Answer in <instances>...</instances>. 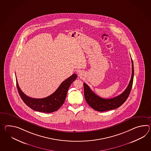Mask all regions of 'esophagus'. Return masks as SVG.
<instances>
[{
  "label": "esophagus",
  "instance_id": "obj_1",
  "mask_svg": "<svg viewBox=\"0 0 151 151\" xmlns=\"http://www.w3.org/2000/svg\"><path fill=\"white\" fill-rule=\"evenodd\" d=\"M78 76H80V77H82L83 75V73L82 72V71H79L78 73Z\"/></svg>",
  "mask_w": 151,
  "mask_h": 151
}]
</instances>
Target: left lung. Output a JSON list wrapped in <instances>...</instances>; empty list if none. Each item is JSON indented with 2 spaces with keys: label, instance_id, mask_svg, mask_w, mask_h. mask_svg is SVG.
Masks as SVG:
<instances>
[{
  "label": "left lung",
  "instance_id": "left-lung-1",
  "mask_svg": "<svg viewBox=\"0 0 151 151\" xmlns=\"http://www.w3.org/2000/svg\"><path fill=\"white\" fill-rule=\"evenodd\" d=\"M132 74L129 85L125 91L121 94L111 99H104L97 96L92 91L88 85L83 83L84 96L85 99L89 105L94 110L99 112L106 111L116 109L121 106L128 98L131 89L132 88L133 78H134V65L132 59Z\"/></svg>",
  "mask_w": 151,
  "mask_h": 151
}]
</instances>
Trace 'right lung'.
<instances>
[{"label": "right lung", "mask_w": 151, "mask_h": 151, "mask_svg": "<svg viewBox=\"0 0 151 151\" xmlns=\"http://www.w3.org/2000/svg\"><path fill=\"white\" fill-rule=\"evenodd\" d=\"M77 77L76 74L72 75L63 81L59 87L51 95L41 99L32 98L26 96L19 88L17 78L16 86L21 99L28 106L36 111L51 113L58 110L62 106L65 101L68 89Z\"/></svg>", "instance_id": "add662e5"}]
</instances>
